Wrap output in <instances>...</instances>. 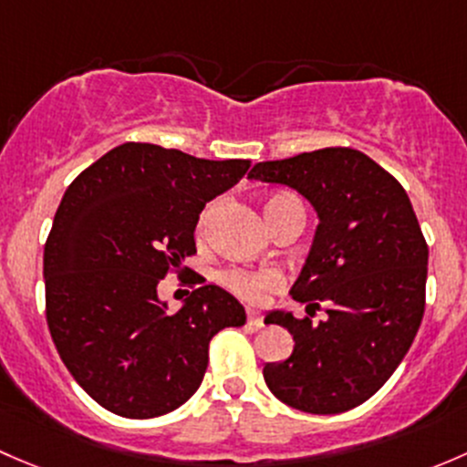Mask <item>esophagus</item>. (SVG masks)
Listing matches in <instances>:
<instances>
[{
  "mask_svg": "<svg viewBox=\"0 0 467 467\" xmlns=\"http://www.w3.org/2000/svg\"><path fill=\"white\" fill-rule=\"evenodd\" d=\"M247 324L252 326V328H263V324H265V321H263L261 312L252 310V307H249V310H247Z\"/></svg>",
  "mask_w": 467,
  "mask_h": 467,
  "instance_id": "34e87169",
  "label": "esophagus"
}]
</instances>
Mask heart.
Instances as JSON below:
<instances>
[{"instance_id": "obj_1", "label": "heart", "mask_w": 467, "mask_h": 467, "mask_svg": "<svg viewBox=\"0 0 467 467\" xmlns=\"http://www.w3.org/2000/svg\"><path fill=\"white\" fill-rule=\"evenodd\" d=\"M292 198V195H274L265 202V218L267 223H272L274 215L281 211V206H285ZM211 215H213V206H206L202 211L198 220V234H204V229L209 227ZM223 283L234 292V295L243 296V299L249 301H261L267 292L278 290L283 285V276L274 269H243V267H232L223 272Z\"/></svg>"}]
</instances>
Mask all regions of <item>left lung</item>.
<instances>
[{"mask_svg":"<svg viewBox=\"0 0 467 467\" xmlns=\"http://www.w3.org/2000/svg\"><path fill=\"white\" fill-rule=\"evenodd\" d=\"M249 180L292 186L319 213L310 256L290 290L307 315L267 317L295 339L285 362L263 368L269 391L307 413L353 410L391 378L425 312L430 252L410 195L353 148L256 163ZM319 309L325 319L315 322Z\"/></svg>","mask_w":467,"mask_h":467,"instance_id":"obj_1","label":"left lung"}]
</instances>
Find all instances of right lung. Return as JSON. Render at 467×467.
Returning <instances> with one entry per match:
<instances>
[{
    "label": "right lung",
    "mask_w": 467,
    "mask_h": 467,
    "mask_svg": "<svg viewBox=\"0 0 467 467\" xmlns=\"http://www.w3.org/2000/svg\"><path fill=\"white\" fill-rule=\"evenodd\" d=\"M249 166L130 141L62 195L45 243L47 324L65 367L108 411L141 420L182 407L202 384L211 339L247 319L200 278L177 312L157 285L189 272L182 263L195 254L200 211Z\"/></svg>",
    "instance_id": "obj_1"
}]
</instances>
